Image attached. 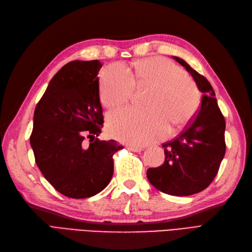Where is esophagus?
Segmentation results:
<instances>
[{
	"label": "esophagus",
	"instance_id": "esophagus-1",
	"mask_svg": "<svg viewBox=\"0 0 252 252\" xmlns=\"http://www.w3.org/2000/svg\"><path fill=\"white\" fill-rule=\"evenodd\" d=\"M127 150H130L132 152H140L143 150V147H138V146H127Z\"/></svg>",
	"mask_w": 252,
	"mask_h": 252
}]
</instances>
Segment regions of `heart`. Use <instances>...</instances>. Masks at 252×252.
<instances>
[{"label":"heart","instance_id":"obj_1","mask_svg":"<svg viewBox=\"0 0 252 252\" xmlns=\"http://www.w3.org/2000/svg\"><path fill=\"white\" fill-rule=\"evenodd\" d=\"M134 84L151 88V93L145 101L147 111L122 108L108 115V132L121 141L144 145L159 139L169 126L177 131L188 126L198 112L200 94L195 82L181 68L160 57L136 62L132 74L124 64H109L100 80L101 102L107 108L126 104Z\"/></svg>","mask_w":252,"mask_h":252}]
</instances>
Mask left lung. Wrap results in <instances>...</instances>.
I'll use <instances>...</instances> for the list:
<instances>
[{"instance_id": "1", "label": "left lung", "mask_w": 252, "mask_h": 252, "mask_svg": "<svg viewBox=\"0 0 252 252\" xmlns=\"http://www.w3.org/2000/svg\"><path fill=\"white\" fill-rule=\"evenodd\" d=\"M173 59L193 77L202 93L201 105L185 130L163 144L164 164L148 169L147 178L168 195L189 196L205 189L217 175L225 152V121L210 82L182 59Z\"/></svg>"}]
</instances>
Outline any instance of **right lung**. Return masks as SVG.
Instances as JSON below:
<instances>
[{
  "label": "right lung",
  "instance_id": "obj_1",
  "mask_svg": "<svg viewBox=\"0 0 252 252\" xmlns=\"http://www.w3.org/2000/svg\"><path fill=\"white\" fill-rule=\"evenodd\" d=\"M98 61L70 62L50 81L34 113L30 141L43 177L63 196L93 197L108 185L116 140L95 138L103 126ZM90 138L86 145L83 140Z\"/></svg>",
  "mask_w": 252,
  "mask_h": 252
}]
</instances>
